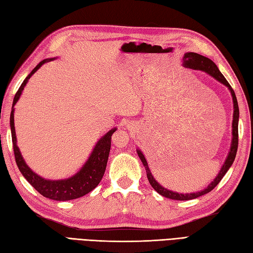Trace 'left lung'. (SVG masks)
Returning <instances> with one entry per match:
<instances>
[{
	"instance_id": "8db88e82",
	"label": "left lung",
	"mask_w": 253,
	"mask_h": 253,
	"mask_svg": "<svg viewBox=\"0 0 253 253\" xmlns=\"http://www.w3.org/2000/svg\"><path fill=\"white\" fill-rule=\"evenodd\" d=\"M182 66L186 68H190V69H195V71H201V72H206L207 74H209L210 76H212L213 78H215L217 82H219L221 84H225L226 87L229 89L230 93H232L233 96V102H234V114H233V140H232V146H230V151L227 155L226 160H225V163L223 164L221 170H219L218 175L215 177L211 184H210L206 189H203L201 191L198 192H192V193H178L175 191H171L166 189V188L161 186L159 182L154 179V177L152 176L151 171L149 169L148 166V162L146 158H144L143 153L140 151V150H137V153L140 158L141 162L143 164L144 168H146L147 170V177L149 179L150 185L153 187V189L159 192L161 196H163L165 198L169 199H173V200H191V199H196L198 197H201L206 193L210 192L211 190H213L215 188L218 182L222 180V178L224 177V175L226 174V171L229 169L230 166H232L234 160L236 158V153H237V149H238V120H239V107H238V102H237V98H236V94L234 92L233 88L230 87V84H228V82L223 76V74L219 72V69L217 68V66L214 64L213 61L210 60V58L198 54V53H193V52H188L182 57Z\"/></svg>"
}]
</instances>
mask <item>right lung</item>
Returning <instances> with one entry per match:
<instances>
[{
  "instance_id": "right-lung-1",
  "label": "right lung",
  "mask_w": 253,
  "mask_h": 253,
  "mask_svg": "<svg viewBox=\"0 0 253 253\" xmlns=\"http://www.w3.org/2000/svg\"><path fill=\"white\" fill-rule=\"evenodd\" d=\"M52 60L53 58H46V60L41 61L34 69H32L28 76L26 77L24 83L20 84L18 91L14 96L13 110L10 112L9 124L10 131H12V141L15 161L20 170V173L23 174V176L27 180H28L29 184L43 197L56 201H67L87 195V193L92 191L94 188L99 185V182L101 181L102 177H103L106 169L107 159H109L111 149V139L113 133L116 131V128H113L109 132H106L105 135L96 142L92 153L90 154L88 161L84 163L82 169H80L77 174L69 177L67 179L47 180L42 178L39 175H37L29 169V166L26 164L23 157H21L17 143H16L17 140H16V132L14 126V105L17 103L19 96L21 92H23L26 84L28 83L29 78L38 71V69L43 65L44 63L50 62Z\"/></svg>"
}]
</instances>
